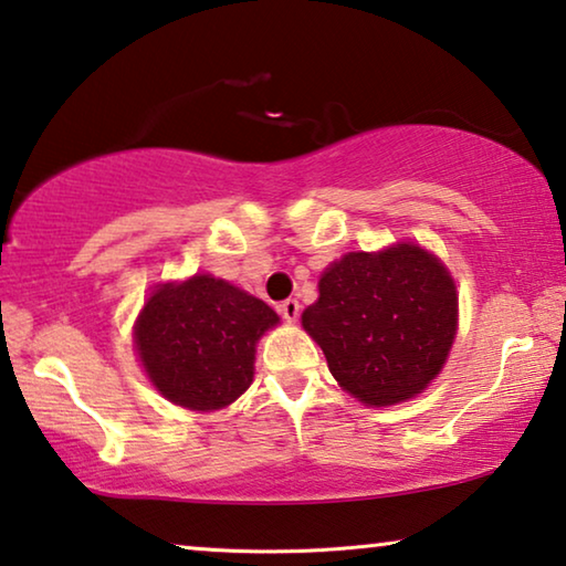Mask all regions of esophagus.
Listing matches in <instances>:
<instances>
[{
	"label": "esophagus",
	"instance_id": "34e87169",
	"mask_svg": "<svg viewBox=\"0 0 566 566\" xmlns=\"http://www.w3.org/2000/svg\"><path fill=\"white\" fill-rule=\"evenodd\" d=\"M280 312H282V317L286 319V323H294V319L300 317V302L297 300H284L282 305H280Z\"/></svg>",
	"mask_w": 566,
	"mask_h": 566
}]
</instances>
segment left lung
<instances>
[{"instance_id":"left-lung-1","label":"left lung","mask_w":566,"mask_h":566,"mask_svg":"<svg viewBox=\"0 0 566 566\" xmlns=\"http://www.w3.org/2000/svg\"><path fill=\"white\" fill-rule=\"evenodd\" d=\"M302 325L345 391L389 407L440 374L458 327V292L440 259L417 243L353 251L323 274Z\"/></svg>"}]
</instances>
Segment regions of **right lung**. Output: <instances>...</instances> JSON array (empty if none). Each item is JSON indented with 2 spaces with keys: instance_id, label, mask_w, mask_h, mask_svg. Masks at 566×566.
Instances as JSON below:
<instances>
[{
  "instance_id": "obj_1",
  "label": "right lung",
  "mask_w": 566,
  "mask_h": 566,
  "mask_svg": "<svg viewBox=\"0 0 566 566\" xmlns=\"http://www.w3.org/2000/svg\"><path fill=\"white\" fill-rule=\"evenodd\" d=\"M280 323L276 312L210 274L159 284L134 327L151 384L180 407L223 409L254 378L256 340Z\"/></svg>"
}]
</instances>
